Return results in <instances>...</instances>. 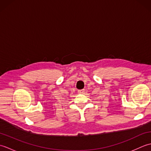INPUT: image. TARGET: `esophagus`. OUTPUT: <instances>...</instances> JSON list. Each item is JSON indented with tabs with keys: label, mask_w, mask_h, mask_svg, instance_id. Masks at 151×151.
Here are the masks:
<instances>
[{
	"label": "esophagus",
	"mask_w": 151,
	"mask_h": 151,
	"mask_svg": "<svg viewBox=\"0 0 151 151\" xmlns=\"http://www.w3.org/2000/svg\"><path fill=\"white\" fill-rule=\"evenodd\" d=\"M78 93H80V94H84L85 91H84V89H80V90H78Z\"/></svg>",
	"instance_id": "esophagus-1"
}]
</instances>
